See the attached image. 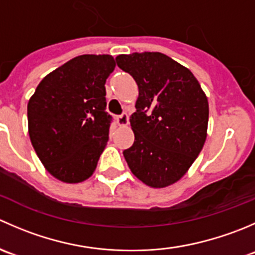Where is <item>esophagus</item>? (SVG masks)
<instances>
[{"label":"esophagus","instance_id":"obj_1","mask_svg":"<svg viewBox=\"0 0 255 255\" xmlns=\"http://www.w3.org/2000/svg\"><path fill=\"white\" fill-rule=\"evenodd\" d=\"M117 123L121 127H126L128 125V115L127 113H122L121 116L117 117Z\"/></svg>","mask_w":255,"mask_h":255}]
</instances>
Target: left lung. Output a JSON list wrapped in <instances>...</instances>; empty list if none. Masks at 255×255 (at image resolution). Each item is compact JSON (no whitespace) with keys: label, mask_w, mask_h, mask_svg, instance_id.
<instances>
[{"label":"left lung","mask_w":255,"mask_h":255,"mask_svg":"<svg viewBox=\"0 0 255 255\" xmlns=\"http://www.w3.org/2000/svg\"><path fill=\"white\" fill-rule=\"evenodd\" d=\"M139 90L129 118L134 143L123 151L133 175L154 189L187 173L207 137L208 101L194 74L158 51L118 55Z\"/></svg>","instance_id":"obj_1"}]
</instances>
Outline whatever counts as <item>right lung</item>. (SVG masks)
Returning a JSON list of instances; mask_svg holds the SVG:
<instances>
[{
    "label": "right lung",
    "mask_w": 255,
    "mask_h": 255,
    "mask_svg": "<svg viewBox=\"0 0 255 255\" xmlns=\"http://www.w3.org/2000/svg\"><path fill=\"white\" fill-rule=\"evenodd\" d=\"M112 55L85 54L48 74L27 107L30 142L48 173L68 184L94 174L109 140L106 80Z\"/></svg>",
    "instance_id": "1"
}]
</instances>
